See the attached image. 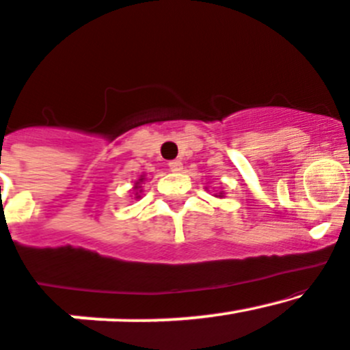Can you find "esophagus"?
I'll return each mask as SVG.
<instances>
[{
    "label": "esophagus",
    "mask_w": 350,
    "mask_h": 350,
    "mask_svg": "<svg viewBox=\"0 0 350 350\" xmlns=\"http://www.w3.org/2000/svg\"><path fill=\"white\" fill-rule=\"evenodd\" d=\"M168 167H170V170L172 172H182V168H183V163L180 162V160H172L170 163H168Z\"/></svg>",
    "instance_id": "1"
}]
</instances>
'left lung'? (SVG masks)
Here are the masks:
<instances>
[{
  "mask_svg": "<svg viewBox=\"0 0 350 350\" xmlns=\"http://www.w3.org/2000/svg\"><path fill=\"white\" fill-rule=\"evenodd\" d=\"M213 196H217V198H225V193H223V191H219V193H215Z\"/></svg>",
  "mask_w": 350,
  "mask_h": 350,
  "instance_id": "obj_1",
  "label": "left lung"
}]
</instances>
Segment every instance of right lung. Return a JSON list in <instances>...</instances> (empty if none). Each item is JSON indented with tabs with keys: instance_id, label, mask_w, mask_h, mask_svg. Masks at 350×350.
Here are the masks:
<instances>
[{
	"instance_id": "right-lung-1",
	"label": "right lung",
	"mask_w": 350,
	"mask_h": 350,
	"mask_svg": "<svg viewBox=\"0 0 350 350\" xmlns=\"http://www.w3.org/2000/svg\"><path fill=\"white\" fill-rule=\"evenodd\" d=\"M145 180H147V176L145 175H140L139 180H135V183H133L132 190H133V195H135V200H140V195H142V183H145Z\"/></svg>"
}]
</instances>
